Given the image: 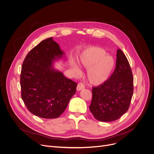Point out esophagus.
Returning a JSON list of instances; mask_svg holds the SVG:
<instances>
[{
    "label": "esophagus",
    "mask_w": 154,
    "mask_h": 154,
    "mask_svg": "<svg viewBox=\"0 0 154 154\" xmlns=\"http://www.w3.org/2000/svg\"><path fill=\"white\" fill-rule=\"evenodd\" d=\"M84 88H85V86H84V84H82V82H79V83H78V84L76 89H77V91H81L82 89H84Z\"/></svg>",
    "instance_id": "esophagus-1"
}]
</instances>
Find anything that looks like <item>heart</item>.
<instances>
[{"label":"heart","mask_w":154,"mask_h":154,"mask_svg":"<svg viewBox=\"0 0 154 154\" xmlns=\"http://www.w3.org/2000/svg\"><path fill=\"white\" fill-rule=\"evenodd\" d=\"M78 63L81 66L88 69V79L95 86L106 82L110 77L115 66V60L112 56L106 54L103 49L95 47L84 50L80 55ZM71 68L76 75L80 73L78 67L75 64L72 63Z\"/></svg>","instance_id":"heart-1"}]
</instances>
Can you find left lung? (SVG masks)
<instances>
[{
    "instance_id": "1",
    "label": "left lung",
    "mask_w": 154,
    "mask_h": 154,
    "mask_svg": "<svg viewBox=\"0 0 154 154\" xmlns=\"http://www.w3.org/2000/svg\"><path fill=\"white\" fill-rule=\"evenodd\" d=\"M113 73L103 84L92 89L91 112L97 120L112 122L128 109L133 93V78L129 62L120 49L117 51Z\"/></svg>"
}]
</instances>
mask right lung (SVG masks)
I'll use <instances>...</instances> for the list:
<instances>
[{
  "label": "right lung",
  "mask_w": 154,
  "mask_h": 154,
  "mask_svg": "<svg viewBox=\"0 0 154 154\" xmlns=\"http://www.w3.org/2000/svg\"><path fill=\"white\" fill-rule=\"evenodd\" d=\"M64 54L51 37L26 56L20 76L21 97L33 114L45 119L57 118L76 93L77 83L53 68L54 62Z\"/></svg>",
  "instance_id": "add662e5"
}]
</instances>
